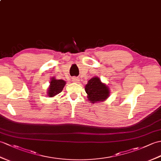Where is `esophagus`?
Wrapping results in <instances>:
<instances>
[{"mask_svg": "<svg viewBox=\"0 0 161 161\" xmlns=\"http://www.w3.org/2000/svg\"><path fill=\"white\" fill-rule=\"evenodd\" d=\"M72 81H73V82H75V83H78V82L80 81V80H79V78H78V77H73L72 78Z\"/></svg>", "mask_w": 161, "mask_h": 161, "instance_id": "34e87169", "label": "esophagus"}]
</instances>
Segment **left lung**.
<instances>
[{"label": "left lung", "mask_w": 161, "mask_h": 161, "mask_svg": "<svg viewBox=\"0 0 161 161\" xmlns=\"http://www.w3.org/2000/svg\"><path fill=\"white\" fill-rule=\"evenodd\" d=\"M86 92L88 94V98L92 103H96L104 101L109 96V88L105 84H102L98 77H92L88 81L85 86Z\"/></svg>", "instance_id": "obj_1"}]
</instances>
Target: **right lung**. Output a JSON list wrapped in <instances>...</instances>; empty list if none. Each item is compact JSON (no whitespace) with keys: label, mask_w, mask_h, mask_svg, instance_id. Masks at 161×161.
Segmentation results:
<instances>
[{"label":"right lung","mask_w":161,"mask_h":161,"mask_svg":"<svg viewBox=\"0 0 161 161\" xmlns=\"http://www.w3.org/2000/svg\"><path fill=\"white\" fill-rule=\"evenodd\" d=\"M66 82L62 80H56L55 78H52L50 82V87L48 90V97H54L56 95L61 92L64 87Z\"/></svg>","instance_id":"add662e5"}]
</instances>
